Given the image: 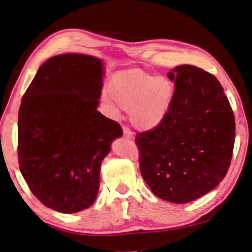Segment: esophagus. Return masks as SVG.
Wrapping results in <instances>:
<instances>
[{
    "mask_svg": "<svg viewBox=\"0 0 252 252\" xmlns=\"http://www.w3.org/2000/svg\"><path fill=\"white\" fill-rule=\"evenodd\" d=\"M123 131H124V138H126V139H132L133 138V134L130 131L129 128L123 127Z\"/></svg>",
    "mask_w": 252,
    "mask_h": 252,
    "instance_id": "esophagus-1",
    "label": "esophagus"
}]
</instances>
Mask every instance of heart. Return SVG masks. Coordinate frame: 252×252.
I'll return each mask as SVG.
<instances>
[{"instance_id":"obj_1","label":"heart","mask_w":252,"mask_h":252,"mask_svg":"<svg viewBox=\"0 0 252 252\" xmlns=\"http://www.w3.org/2000/svg\"><path fill=\"white\" fill-rule=\"evenodd\" d=\"M108 91L116 105L129 112L131 124L140 130L155 129L161 124L175 94L171 80L140 69L116 73L110 79Z\"/></svg>"}]
</instances>
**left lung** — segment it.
Instances as JSON below:
<instances>
[{"instance_id":"8db88e82","label":"left lung","mask_w":252,"mask_h":252,"mask_svg":"<svg viewBox=\"0 0 252 252\" xmlns=\"http://www.w3.org/2000/svg\"><path fill=\"white\" fill-rule=\"evenodd\" d=\"M169 113L155 129L140 132V171L152 192L171 203L201 198L221 182L230 167L235 120L221 84L192 65L176 66Z\"/></svg>"}]
</instances>
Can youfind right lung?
Masks as SVG:
<instances>
[{
    "mask_svg": "<svg viewBox=\"0 0 252 252\" xmlns=\"http://www.w3.org/2000/svg\"><path fill=\"white\" fill-rule=\"evenodd\" d=\"M103 70L102 61L92 55L60 54L39 67L22 97L21 174L35 197L60 213L94 203L101 162L123 136L120 124L97 111Z\"/></svg>",
    "mask_w": 252,
    "mask_h": 252,
    "instance_id": "1",
    "label": "right lung"
}]
</instances>
